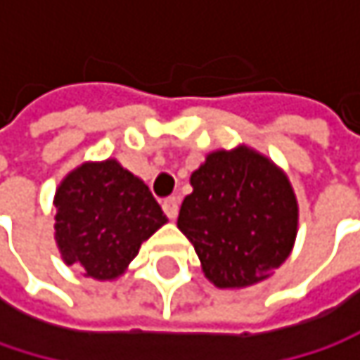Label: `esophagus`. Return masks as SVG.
<instances>
[{
    "mask_svg": "<svg viewBox=\"0 0 360 360\" xmlns=\"http://www.w3.org/2000/svg\"><path fill=\"white\" fill-rule=\"evenodd\" d=\"M162 210H165V214H167L169 219H177V214H179V200H177L175 195L167 198V200L162 202Z\"/></svg>",
    "mask_w": 360,
    "mask_h": 360,
    "instance_id": "esophagus-1",
    "label": "esophagus"
}]
</instances>
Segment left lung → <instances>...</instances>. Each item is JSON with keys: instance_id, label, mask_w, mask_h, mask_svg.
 <instances>
[{"instance_id": "8db88e82", "label": "left lung", "mask_w": 360, "mask_h": 360, "mask_svg": "<svg viewBox=\"0 0 360 360\" xmlns=\"http://www.w3.org/2000/svg\"><path fill=\"white\" fill-rule=\"evenodd\" d=\"M189 181L177 225L214 285L258 283L290 256L298 204L273 162L248 148L214 152Z\"/></svg>"}]
</instances>
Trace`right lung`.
<instances>
[{"label": "right lung", "instance_id": "right-lung-1", "mask_svg": "<svg viewBox=\"0 0 360 360\" xmlns=\"http://www.w3.org/2000/svg\"><path fill=\"white\" fill-rule=\"evenodd\" d=\"M56 242L66 264L114 279L167 223L150 187L116 160L83 165L56 191Z\"/></svg>", "mask_w": 360, "mask_h": 360}]
</instances>
